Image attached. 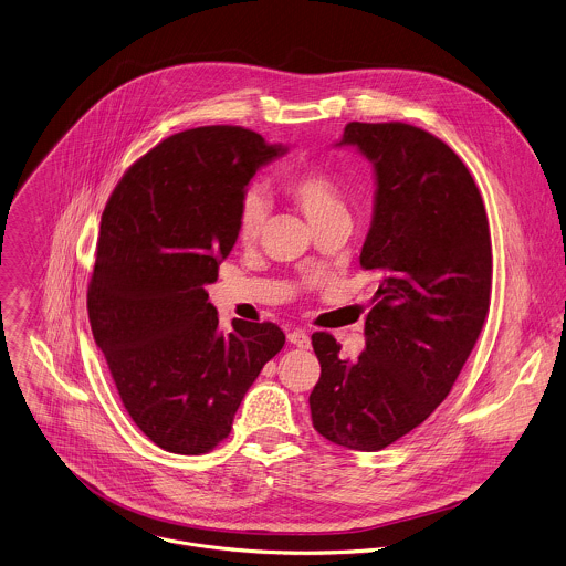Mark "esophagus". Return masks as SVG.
Returning <instances> with one entry per match:
<instances>
[{"mask_svg": "<svg viewBox=\"0 0 566 566\" xmlns=\"http://www.w3.org/2000/svg\"><path fill=\"white\" fill-rule=\"evenodd\" d=\"M289 340H291L295 347H302V349H308V347H311V337H308L304 331H293V333H289Z\"/></svg>", "mask_w": 566, "mask_h": 566, "instance_id": "34e87169", "label": "esophagus"}]
</instances>
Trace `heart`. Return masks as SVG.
<instances>
[{"label": "heart", "instance_id": "b5f03b06", "mask_svg": "<svg viewBox=\"0 0 566 566\" xmlns=\"http://www.w3.org/2000/svg\"><path fill=\"white\" fill-rule=\"evenodd\" d=\"M284 195L304 212L311 226L317 227L347 217L345 197L337 179L322 168L304 166L291 170L282 179ZM269 206L258 190L244 192L235 214V235L240 242H253L266 223Z\"/></svg>", "mask_w": 566, "mask_h": 566}]
</instances>
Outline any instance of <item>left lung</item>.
Returning a JSON list of instances; mask_svg holds the SVG:
<instances>
[{"mask_svg": "<svg viewBox=\"0 0 566 566\" xmlns=\"http://www.w3.org/2000/svg\"><path fill=\"white\" fill-rule=\"evenodd\" d=\"M343 144L374 164L360 266L380 284L356 360L333 335H313L322 376L308 402L319 436L380 451L451 394L490 311L492 242L481 192L440 137L405 122H349Z\"/></svg>", "mask_w": 566, "mask_h": 566, "instance_id": "8db88e82", "label": "left lung"}]
</instances>
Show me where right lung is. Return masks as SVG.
<instances>
[{
  "mask_svg": "<svg viewBox=\"0 0 566 566\" xmlns=\"http://www.w3.org/2000/svg\"><path fill=\"white\" fill-rule=\"evenodd\" d=\"M242 126L166 137L117 181L101 221L87 311L119 400L159 449L203 454L284 345L271 324L231 322L206 286L235 244V214L260 166L284 155Z\"/></svg>",
  "mask_w": 566,
  "mask_h": 566,
  "instance_id": "obj_1",
  "label": "right lung"
}]
</instances>
